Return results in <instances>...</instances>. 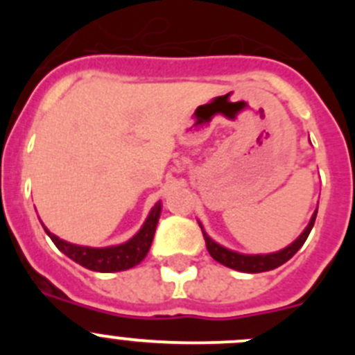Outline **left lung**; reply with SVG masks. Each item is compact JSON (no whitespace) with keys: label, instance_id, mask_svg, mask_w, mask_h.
<instances>
[{"label":"left lung","instance_id":"1","mask_svg":"<svg viewBox=\"0 0 355 355\" xmlns=\"http://www.w3.org/2000/svg\"><path fill=\"white\" fill-rule=\"evenodd\" d=\"M316 213H318V208L315 209L313 213L311 220L307 224V227L304 229L302 234H300L293 243L286 247V249L279 250V252H272V254H256V256H250V254H240V252H234V250H229L225 247L218 245L216 241H213L208 234L205 233V229H202V234H205V240H206V249H208L209 256H211L215 261L222 263V265L229 266V268H233V270L238 272H247V274H259V272H268V270H274L277 266H281L283 263H286L288 259L293 256L300 247L304 245V241L307 240L309 233H311L313 225H315V218H316Z\"/></svg>","mask_w":355,"mask_h":355}]
</instances>
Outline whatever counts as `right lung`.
I'll return each instance as SVG.
<instances>
[{
	"label": "right lung",
	"instance_id": "obj_1",
	"mask_svg": "<svg viewBox=\"0 0 355 355\" xmlns=\"http://www.w3.org/2000/svg\"><path fill=\"white\" fill-rule=\"evenodd\" d=\"M159 213H162V202H156L155 208L150 209L149 216L144 222L142 229L131 240H128L126 243H121V245L105 247V249L74 245V243H69V241L60 240L58 236L49 233L46 227L44 229H46L48 236L53 240V243L65 256H69L72 261H76L78 265L94 272H121L133 268L135 265H139L147 256L150 243H153V238H155Z\"/></svg>",
	"mask_w": 355,
	"mask_h": 355
}]
</instances>
